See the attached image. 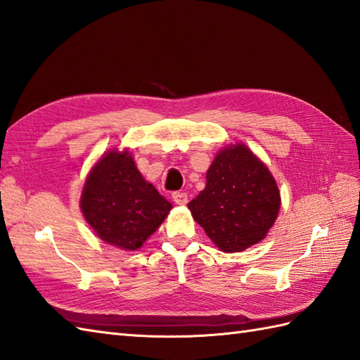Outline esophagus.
<instances>
[{
	"label": "esophagus",
	"instance_id": "1",
	"mask_svg": "<svg viewBox=\"0 0 360 360\" xmlns=\"http://www.w3.org/2000/svg\"><path fill=\"white\" fill-rule=\"evenodd\" d=\"M172 198H173V201H174L176 204H179V205H186V204L188 202V196H187V193H184V192H174V193L172 195Z\"/></svg>",
	"mask_w": 360,
	"mask_h": 360
}]
</instances>
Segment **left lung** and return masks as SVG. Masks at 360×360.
I'll use <instances>...</instances> for the list:
<instances>
[{
    "label": "left lung",
    "instance_id": "obj_1",
    "mask_svg": "<svg viewBox=\"0 0 360 360\" xmlns=\"http://www.w3.org/2000/svg\"><path fill=\"white\" fill-rule=\"evenodd\" d=\"M193 219L223 252H241L262 241L280 210L271 172L246 145L219 151L207 184L188 202Z\"/></svg>",
    "mask_w": 360,
    "mask_h": 360
}]
</instances>
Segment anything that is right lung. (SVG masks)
I'll list each match as a JSON object with an SVG mask.
<instances>
[{"instance_id":"right-lung-1","label":"right lung","mask_w":360,"mask_h":360,"mask_svg":"<svg viewBox=\"0 0 360 360\" xmlns=\"http://www.w3.org/2000/svg\"><path fill=\"white\" fill-rule=\"evenodd\" d=\"M80 207L98 238L136 250L162 224L172 204L142 178L128 151H110L89 173Z\"/></svg>"}]
</instances>
